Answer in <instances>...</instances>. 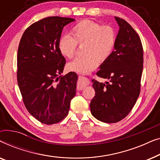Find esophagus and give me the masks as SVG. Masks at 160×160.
Wrapping results in <instances>:
<instances>
[{
	"label": "esophagus",
	"mask_w": 160,
	"mask_h": 160,
	"mask_svg": "<svg viewBox=\"0 0 160 160\" xmlns=\"http://www.w3.org/2000/svg\"><path fill=\"white\" fill-rule=\"evenodd\" d=\"M89 84V81L87 78L79 76L77 82V89L78 90H82Z\"/></svg>",
	"instance_id": "34e87169"
}]
</instances>
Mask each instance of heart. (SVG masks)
<instances>
[{
  "instance_id": "1",
  "label": "heart",
  "mask_w": 160,
  "mask_h": 160,
  "mask_svg": "<svg viewBox=\"0 0 160 160\" xmlns=\"http://www.w3.org/2000/svg\"><path fill=\"white\" fill-rule=\"evenodd\" d=\"M71 34L72 37L65 35L59 39L58 49L63 57L71 59L75 55L77 45L82 46L84 54L77 57L67 66L69 71L78 73H88L95 69L99 62H106L112 54L117 41V33L113 27L89 19L74 25Z\"/></svg>"
}]
</instances>
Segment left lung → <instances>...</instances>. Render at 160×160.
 <instances>
[{"instance_id": "left-lung-1", "label": "left lung", "mask_w": 160, "mask_h": 160, "mask_svg": "<svg viewBox=\"0 0 160 160\" xmlns=\"http://www.w3.org/2000/svg\"><path fill=\"white\" fill-rule=\"evenodd\" d=\"M115 19L119 30L114 50L96 73L108 82L92 80L95 95L89 106L91 113L106 123H116L129 114L140 95L143 71V46L138 34L124 19Z\"/></svg>"}]
</instances>
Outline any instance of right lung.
Instances as JSON below:
<instances>
[{
  "mask_svg": "<svg viewBox=\"0 0 160 160\" xmlns=\"http://www.w3.org/2000/svg\"><path fill=\"white\" fill-rule=\"evenodd\" d=\"M75 19L48 17L30 25L17 52V82L24 104L43 124L60 122L76 95L77 74L61 75L65 59L58 49L63 28Z\"/></svg>",
  "mask_w": 160,
  "mask_h": 160,
  "instance_id": "right-lung-1",
  "label": "right lung"
}]
</instances>
